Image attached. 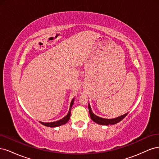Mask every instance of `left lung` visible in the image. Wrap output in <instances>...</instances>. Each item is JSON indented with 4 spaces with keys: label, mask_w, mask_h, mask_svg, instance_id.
I'll return each mask as SVG.
<instances>
[{
    "label": "left lung",
    "mask_w": 159,
    "mask_h": 159,
    "mask_svg": "<svg viewBox=\"0 0 159 159\" xmlns=\"http://www.w3.org/2000/svg\"><path fill=\"white\" fill-rule=\"evenodd\" d=\"M88 107H89V115L91 119L93 120L94 122H95L96 123L99 124V125H114L116 124L119 122H120L123 120L125 117L127 116V115L128 113L125 114L121 117H117L115 119H103V118H101L99 117H98L97 115H95V114H93L92 113V111L91 109V107L90 105H88Z\"/></svg>",
    "instance_id": "1"
}]
</instances>
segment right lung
Wrapping results in <instances>:
<instances>
[{
  "label": "right lung",
  "mask_w": 159,
  "mask_h": 159,
  "mask_svg": "<svg viewBox=\"0 0 159 159\" xmlns=\"http://www.w3.org/2000/svg\"><path fill=\"white\" fill-rule=\"evenodd\" d=\"M74 99H72V101H71V104H70V109L69 110V112H68V115H67L66 116L64 117L63 119L59 120V121H55V122H52V123H43V122H40V123L42 124L43 125L46 126V127H58V126L63 125L66 124L67 122L69 121V119H70V113H71V112H70L71 111V108L72 105H73V103H74Z\"/></svg>",
  "instance_id": "right-lung-1"
}]
</instances>
